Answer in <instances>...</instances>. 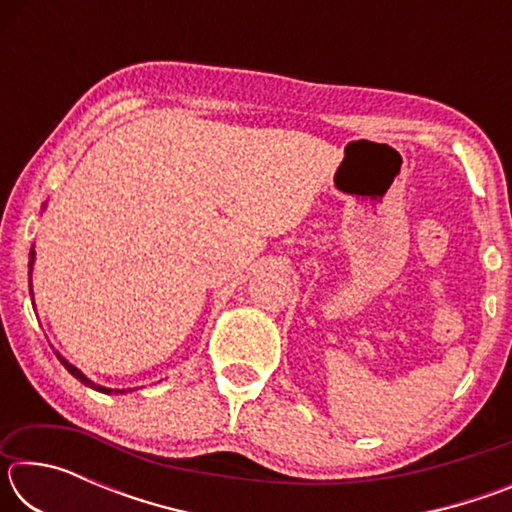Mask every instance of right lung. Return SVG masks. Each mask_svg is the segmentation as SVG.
Masks as SVG:
<instances>
[{
	"label": "right lung",
	"instance_id": "add662e5",
	"mask_svg": "<svg viewBox=\"0 0 512 512\" xmlns=\"http://www.w3.org/2000/svg\"><path fill=\"white\" fill-rule=\"evenodd\" d=\"M31 262H33V250H31ZM58 359H60V363H63V366L69 370V372H72V375L76 377V379H79L81 381V384H85V386H90V388H94V391H101V393H126V391H112V388H103V386H97V384H92V381L88 379V377H85L83 375V372L81 370H76L74 366H72V363H67L63 357H60V354H58Z\"/></svg>",
	"mask_w": 512,
	"mask_h": 512
}]
</instances>
